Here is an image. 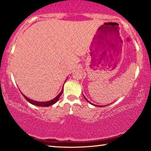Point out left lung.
<instances>
[{"label":"left lung","instance_id":"left-lung-1","mask_svg":"<svg viewBox=\"0 0 151 151\" xmlns=\"http://www.w3.org/2000/svg\"><path fill=\"white\" fill-rule=\"evenodd\" d=\"M83 96H84V98H85V100H87V102H88L89 103V104H91V105H93V106H98V107H102V106H98V105H96V104H92V103H91V102H89V101L88 100H87V99L86 98H85V96L84 95H83Z\"/></svg>","mask_w":151,"mask_h":151}]
</instances>
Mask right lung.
<instances>
[{"instance_id": "add662e5", "label": "right lung", "mask_w": 151, "mask_h": 151, "mask_svg": "<svg viewBox=\"0 0 151 151\" xmlns=\"http://www.w3.org/2000/svg\"><path fill=\"white\" fill-rule=\"evenodd\" d=\"M65 82H66V81H65ZM62 92H63V88H62V89L61 92H60V93L59 94H58V95L57 96H56V97H55V98H53V100H51L47 101V102H39V101L33 100H32V99L28 98V97H26V96H24V94L22 93V92H21V93H22V95H23L24 97L25 98L26 100L27 101H28V102H30V104H33V105H35V106H38L47 107V106H49L53 105V104H55V103L57 102L58 100H59L60 97V96H61Z\"/></svg>"}]
</instances>
